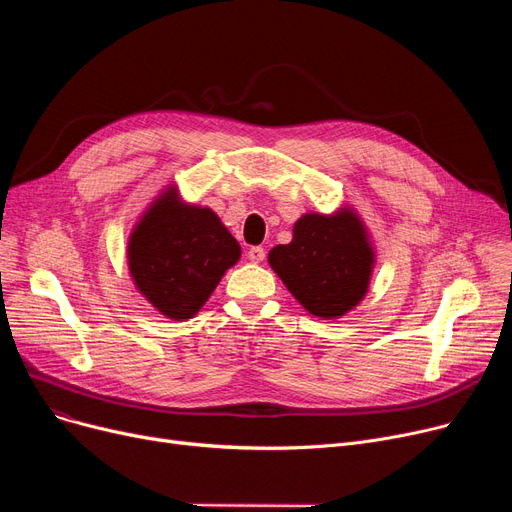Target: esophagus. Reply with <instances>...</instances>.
Here are the masks:
<instances>
[{
	"label": "esophagus",
	"instance_id": "34e87169",
	"mask_svg": "<svg viewBox=\"0 0 512 512\" xmlns=\"http://www.w3.org/2000/svg\"><path fill=\"white\" fill-rule=\"evenodd\" d=\"M247 257H249V261H253V263H261V261L265 259V249H263V247H251V249L247 251Z\"/></svg>",
	"mask_w": 512,
	"mask_h": 512
}]
</instances>
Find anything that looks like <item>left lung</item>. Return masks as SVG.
Returning <instances> with one entry per match:
<instances>
[{
	"instance_id": "1",
	"label": "left lung",
	"mask_w": 512,
	"mask_h": 512,
	"mask_svg": "<svg viewBox=\"0 0 512 512\" xmlns=\"http://www.w3.org/2000/svg\"><path fill=\"white\" fill-rule=\"evenodd\" d=\"M267 261L311 315L336 319L365 297L375 255L359 215L342 207L334 215L305 213L292 240Z\"/></svg>"
}]
</instances>
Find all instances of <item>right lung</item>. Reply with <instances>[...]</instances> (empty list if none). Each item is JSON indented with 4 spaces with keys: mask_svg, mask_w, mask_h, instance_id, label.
Instances as JSON below:
<instances>
[{
    "mask_svg": "<svg viewBox=\"0 0 512 512\" xmlns=\"http://www.w3.org/2000/svg\"><path fill=\"white\" fill-rule=\"evenodd\" d=\"M240 259L238 240L209 207L186 205L168 186L128 238V270L143 297L170 319H191L226 270Z\"/></svg>",
    "mask_w": 512,
    "mask_h": 512,
    "instance_id": "1",
    "label": "right lung"
}]
</instances>
